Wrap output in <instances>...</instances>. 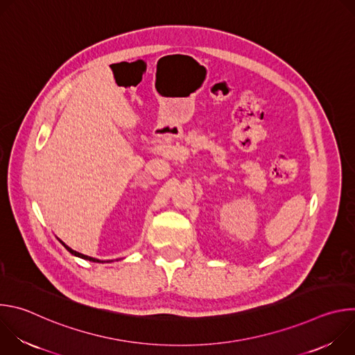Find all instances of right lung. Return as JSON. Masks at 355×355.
<instances>
[{
	"instance_id": "1",
	"label": "right lung",
	"mask_w": 355,
	"mask_h": 355,
	"mask_svg": "<svg viewBox=\"0 0 355 355\" xmlns=\"http://www.w3.org/2000/svg\"><path fill=\"white\" fill-rule=\"evenodd\" d=\"M60 243L66 247V250L67 251H70L73 256H76V257H80V259H84V260H88V261H92V263H104V261H101V260H98V259H94V257H89V256H84V254H81V252H78V251H76V250H73V248H70L69 245H66L62 240H60Z\"/></svg>"
}]
</instances>
